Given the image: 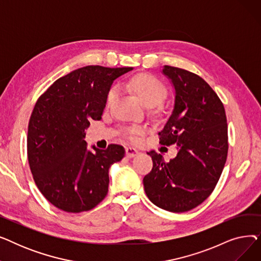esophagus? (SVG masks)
<instances>
[{
    "mask_svg": "<svg viewBox=\"0 0 261 261\" xmlns=\"http://www.w3.org/2000/svg\"><path fill=\"white\" fill-rule=\"evenodd\" d=\"M139 153H140L139 150L133 148V147H127V148H126V155H127L128 158H130V159L136 156Z\"/></svg>",
    "mask_w": 261,
    "mask_h": 261,
    "instance_id": "1",
    "label": "esophagus"
}]
</instances>
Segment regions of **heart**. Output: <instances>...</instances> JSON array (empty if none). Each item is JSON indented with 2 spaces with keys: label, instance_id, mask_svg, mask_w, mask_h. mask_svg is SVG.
I'll list each match as a JSON object with an SVG mask.
<instances>
[{
  "label": "heart",
  "instance_id": "b5f03b06",
  "mask_svg": "<svg viewBox=\"0 0 261 261\" xmlns=\"http://www.w3.org/2000/svg\"><path fill=\"white\" fill-rule=\"evenodd\" d=\"M125 86L132 90L139 98L143 102L144 106L148 107L151 106L154 107L159 105L164 97H165L166 90L165 87L162 85V82L156 78L148 75H139L131 78L127 82H125ZM117 96V89L113 87L109 90L107 94V103L110 105L113 102V100ZM143 132V129L140 127H132L128 129L127 134L129 138L133 139L135 135H139Z\"/></svg>",
  "mask_w": 261,
  "mask_h": 261
}]
</instances>
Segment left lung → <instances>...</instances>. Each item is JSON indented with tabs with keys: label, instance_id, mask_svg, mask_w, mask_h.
<instances>
[{
	"label": "left lung",
	"instance_id": "left-lung-1",
	"mask_svg": "<svg viewBox=\"0 0 261 261\" xmlns=\"http://www.w3.org/2000/svg\"><path fill=\"white\" fill-rule=\"evenodd\" d=\"M162 74L173 88V109L160 134V143L175 144L177 154L165 162L147 152L153 167L143 183L149 200L158 207L184 213L206 200L226 162L227 123L218 95L200 76L164 65Z\"/></svg>",
	"mask_w": 261,
	"mask_h": 261
}]
</instances>
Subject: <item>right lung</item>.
I'll use <instances>...</instances> for the list:
<instances>
[{
  "label": "right lung",
  "instance_id": "add662e5",
  "mask_svg": "<svg viewBox=\"0 0 261 261\" xmlns=\"http://www.w3.org/2000/svg\"><path fill=\"white\" fill-rule=\"evenodd\" d=\"M133 67L88 65L57 79L39 97L29 123L27 156L39 190L54 206L90 211L108 194L109 169L122 146L88 148L90 120H99L113 81Z\"/></svg>",
  "mask_w": 261,
  "mask_h": 261
}]
</instances>
